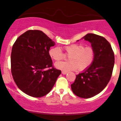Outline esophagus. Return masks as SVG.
<instances>
[{
    "mask_svg": "<svg viewBox=\"0 0 121 121\" xmlns=\"http://www.w3.org/2000/svg\"><path fill=\"white\" fill-rule=\"evenodd\" d=\"M68 72L66 71H62V74H66Z\"/></svg>",
    "mask_w": 121,
    "mask_h": 121,
    "instance_id": "1",
    "label": "esophagus"
}]
</instances>
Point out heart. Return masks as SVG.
Wrapping results in <instances>:
<instances>
[{
	"instance_id": "heart-1",
	"label": "heart",
	"mask_w": 121,
	"mask_h": 121,
	"mask_svg": "<svg viewBox=\"0 0 121 121\" xmlns=\"http://www.w3.org/2000/svg\"><path fill=\"white\" fill-rule=\"evenodd\" d=\"M65 54L68 57V61H60L55 64V67L63 71L86 70L93 63L95 59V51L92 47H85L82 44H72L64 47ZM49 56L54 60L64 59L65 55L60 48L52 47L48 52Z\"/></svg>"
}]
</instances>
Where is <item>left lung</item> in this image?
<instances>
[{"instance_id":"8db88e82","label":"left lung","mask_w":121,"mask_h":121,"mask_svg":"<svg viewBox=\"0 0 121 121\" xmlns=\"http://www.w3.org/2000/svg\"><path fill=\"white\" fill-rule=\"evenodd\" d=\"M83 38L91 43L95 59L88 69L76 75L71 87L75 95L88 98L99 93L108 85L113 73L114 53L110 44L104 37L88 34Z\"/></svg>"}]
</instances>
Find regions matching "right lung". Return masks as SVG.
Returning <instances> with one entry per match:
<instances>
[{
	"label": "right lung",
	"instance_id": "right-lung-1",
	"mask_svg": "<svg viewBox=\"0 0 121 121\" xmlns=\"http://www.w3.org/2000/svg\"><path fill=\"white\" fill-rule=\"evenodd\" d=\"M55 43L41 30H28L13 44L11 55L12 77L17 87L28 95H46L61 73L53 66L48 54Z\"/></svg>",
	"mask_w": 121,
	"mask_h": 121
}]
</instances>
